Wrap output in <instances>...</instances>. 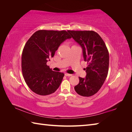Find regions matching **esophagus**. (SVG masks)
<instances>
[{
    "mask_svg": "<svg viewBox=\"0 0 132 132\" xmlns=\"http://www.w3.org/2000/svg\"><path fill=\"white\" fill-rule=\"evenodd\" d=\"M64 75H65V76H66V77H71L72 75L71 74H68V73H65V74H64Z\"/></svg>",
    "mask_w": 132,
    "mask_h": 132,
    "instance_id": "obj_1",
    "label": "esophagus"
}]
</instances>
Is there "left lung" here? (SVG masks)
Here are the masks:
<instances>
[{
	"label": "left lung",
	"mask_w": 132,
	"mask_h": 132,
	"mask_svg": "<svg viewBox=\"0 0 132 132\" xmlns=\"http://www.w3.org/2000/svg\"><path fill=\"white\" fill-rule=\"evenodd\" d=\"M71 37L80 45L85 61L87 62L85 78L79 77L74 87L80 96L89 97L99 91L107 77L109 53L104 42L93 30H68Z\"/></svg>",
	"instance_id": "1"
}]
</instances>
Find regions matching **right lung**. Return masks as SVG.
Instances as JSON below:
<instances>
[{
  "instance_id": "right-lung-1",
  "label": "right lung",
  "mask_w": 132,
  "mask_h": 132,
  "mask_svg": "<svg viewBox=\"0 0 132 132\" xmlns=\"http://www.w3.org/2000/svg\"><path fill=\"white\" fill-rule=\"evenodd\" d=\"M71 36L66 30H39L27 41L22 53L21 69L27 85L35 93L48 95L57 90L64 77L46 64L60 45Z\"/></svg>"
}]
</instances>
